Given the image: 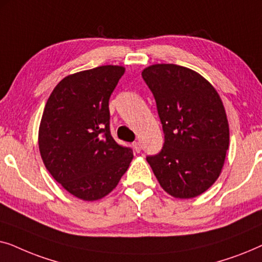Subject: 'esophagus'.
<instances>
[{"instance_id":"1","label":"esophagus","mask_w":262,"mask_h":262,"mask_svg":"<svg viewBox=\"0 0 262 262\" xmlns=\"http://www.w3.org/2000/svg\"><path fill=\"white\" fill-rule=\"evenodd\" d=\"M132 146H134V150L136 152L141 151L142 145H141V143H139V142H134V143H132Z\"/></svg>"}]
</instances>
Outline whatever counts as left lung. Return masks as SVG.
I'll list each match as a JSON object with an SVG mask.
<instances>
[{"mask_svg":"<svg viewBox=\"0 0 262 262\" xmlns=\"http://www.w3.org/2000/svg\"><path fill=\"white\" fill-rule=\"evenodd\" d=\"M162 124V150L146 156L161 187L189 199L214 184L229 148L223 102L209 81L188 68L155 64L142 73Z\"/></svg>","mask_w":262,"mask_h":262,"instance_id":"left-lung-1","label":"left lung"}]
</instances>
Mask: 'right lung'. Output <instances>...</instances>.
<instances>
[{
  "mask_svg": "<svg viewBox=\"0 0 262 262\" xmlns=\"http://www.w3.org/2000/svg\"><path fill=\"white\" fill-rule=\"evenodd\" d=\"M125 73L102 66L64 77L46 102L39 126V150L46 169L82 200L101 199L127 170L134 152L114 141L108 101Z\"/></svg>",
  "mask_w": 262,
  "mask_h": 262,
  "instance_id": "1",
  "label": "right lung"
}]
</instances>
